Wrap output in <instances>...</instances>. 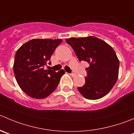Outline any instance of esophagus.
<instances>
[{
  "label": "esophagus",
  "instance_id": "1",
  "mask_svg": "<svg viewBox=\"0 0 134 134\" xmlns=\"http://www.w3.org/2000/svg\"><path fill=\"white\" fill-rule=\"evenodd\" d=\"M70 74V76H72V77H74V76H75L74 74Z\"/></svg>",
  "mask_w": 134,
  "mask_h": 134
}]
</instances>
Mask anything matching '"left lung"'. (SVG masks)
I'll return each instance as SVG.
<instances>
[{
  "instance_id": "obj_1",
  "label": "left lung",
  "mask_w": 134,
  "mask_h": 134,
  "mask_svg": "<svg viewBox=\"0 0 134 134\" xmlns=\"http://www.w3.org/2000/svg\"><path fill=\"white\" fill-rule=\"evenodd\" d=\"M66 41L72 47L80 61L90 64L87 76L79 92L90 100L100 99L115 85L118 77L119 60L108 43L93 36L69 38Z\"/></svg>"
}]
</instances>
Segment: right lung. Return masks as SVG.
<instances>
[{
  "instance_id": "1",
  "label": "right lung",
  "mask_w": 134,
  "mask_h": 134,
  "mask_svg": "<svg viewBox=\"0 0 134 134\" xmlns=\"http://www.w3.org/2000/svg\"><path fill=\"white\" fill-rule=\"evenodd\" d=\"M62 41L61 39H34L18 49L14 62V73L18 85L28 96L44 99L57 87L64 70L56 72L44 70L43 67Z\"/></svg>"
}]
</instances>
